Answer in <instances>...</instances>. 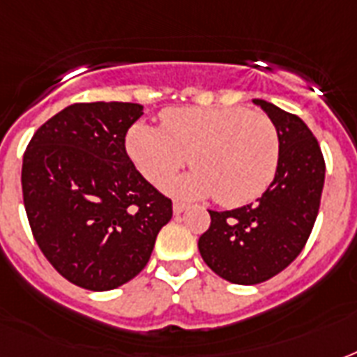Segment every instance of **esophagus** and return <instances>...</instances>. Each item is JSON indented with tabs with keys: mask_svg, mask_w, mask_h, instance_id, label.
<instances>
[{
	"mask_svg": "<svg viewBox=\"0 0 357 357\" xmlns=\"http://www.w3.org/2000/svg\"><path fill=\"white\" fill-rule=\"evenodd\" d=\"M174 215H179V213H183L185 209H187V204H183V202H179V200H174Z\"/></svg>",
	"mask_w": 357,
	"mask_h": 357,
	"instance_id": "34e87169",
	"label": "esophagus"
}]
</instances>
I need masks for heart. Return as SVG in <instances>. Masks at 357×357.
<instances>
[{
  "label": "heart",
  "mask_w": 357,
  "mask_h": 357,
  "mask_svg": "<svg viewBox=\"0 0 357 357\" xmlns=\"http://www.w3.org/2000/svg\"><path fill=\"white\" fill-rule=\"evenodd\" d=\"M126 148L151 183H162L189 161L195 170L170 189L178 195H213L224 207L244 206L263 195L280 161L276 126L246 107L168 109L161 114V128L131 126Z\"/></svg>",
  "instance_id": "1"
}]
</instances>
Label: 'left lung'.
Segmentation results:
<instances>
[{"mask_svg":"<svg viewBox=\"0 0 357 357\" xmlns=\"http://www.w3.org/2000/svg\"><path fill=\"white\" fill-rule=\"evenodd\" d=\"M276 126V176L257 202L234 211H209L198 238L202 259L224 280L255 285L287 268L304 250L321 207L324 157L319 140L296 114L254 100Z\"/></svg>","mask_w":357,"mask_h":357,"instance_id":"left-lung-1","label":"left lung"}]
</instances>
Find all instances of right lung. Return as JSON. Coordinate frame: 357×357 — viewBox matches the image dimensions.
<instances>
[{
    "label": "right lung",
    "instance_id": "right-lung-1",
    "mask_svg": "<svg viewBox=\"0 0 357 357\" xmlns=\"http://www.w3.org/2000/svg\"><path fill=\"white\" fill-rule=\"evenodd\" d=\"M142 105L74 103L36 129L25 148L22 192L31 231L52 266L77 287L111 291L150 261L172 200L126 151Z\"/></svg>",
    "mask_w": 357,
    "mask_h": 357
}]
</instances>
